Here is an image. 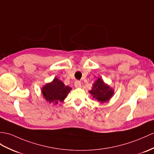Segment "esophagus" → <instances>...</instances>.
Returning a JSON list of instances; mask_svg holds the SVG:
<instances>
[{
  "label": "esophagus",
  "instance_id": "esophagus-1",
  "mask_svg": "<svg viewBox=\"0 0 154 154\" xmlns=\"http://www.w3.org/2000/svg\"><path fill=\"white\" fill-rule=\"evenodd\" d=\"M74 86L76 87V88H80L81 87V82L80 81H76L74 82Z\"/></svg>",
  "mask_w": 154,
  "mask_h": 154
}]
</instances>
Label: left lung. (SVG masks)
Listing matches in <instances>:
<instances>
[{
	"mask_svg": "<svg viewBox=\"0 0 154 154\" xmlns=\"http://www.w3.org/2000/svg\"><path fill=\"white\" fill-rule=\"evenodd\" d=\"M89 92L93 98L100 103L108 102L114 95V90L104 83L100 78L93 84L92 89Z\"/></svg>",
	"mask_w": 154,
	"mask_h": 154,
	"instance_id": "1",
	"label": "left lung"
}]
</instances>
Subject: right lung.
<instances>
[{
  "instance_id": "1",
  "label": "right lung",
  "mask_w": 154,
  "mask_h": 154,
  "mask_svg": "<svg viewBox=\"0 0 154 154\" xmlns=\"http://www.w3.org/2000/svg\"><path fill=\"white\" fill-rule=\"evenodd\" d=\"M71 89L72 88L69 86H66L62 81L55 78L51 82L44 86L42 88V93L48 102L57 104L59 102L64 100Z\"/></svg>"
}]
</instances>
